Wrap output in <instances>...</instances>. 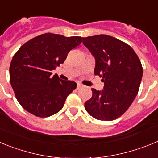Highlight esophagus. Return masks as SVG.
Masks as SVG:
<instances>
[{"label":"esophagus","mask_w":158,"mask_h":158,"mask_svg":"<svg viewBox=\"0 0 158 158\" xmlns=\"http://www.w3.org/2000/svg\"><path fill=\"white\" fill-rule=\"evenodd\" d=\"M81 87H82V85H81V84L77 83V89H81Z\"/></svg>","instance_id":"obj_1"}]
</instances>
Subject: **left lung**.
Masks as SVG:
<instances>
[{
  "mask_svg": "<svg viewBox=\"0 0 158 158\" xmlns=\"http://www.w3.org/2000/svg\"><path fill=\"white\" fill-rule=\"evenodd\" d=\"M96 60L94 73L102 77L104 89H92L85 103L87 112L99 120L111 121L126 112L139 93L142 66L128 44L107 35L82 39Z\"/></svg>",
  "mask_w": 158,
  "mask_h": 158,
  "instance_id": "left-lung-1",
  "label": "left lung"
}]
</instances>
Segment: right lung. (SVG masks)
<instances>
[{"label":"right lung","instance_id":"1","mask_svg":"<svg viewBox=\"0 0 158 158\" xmlns=\"http://www.w3.org/2000/svg\"><path fill=\"white\" fill-rule=\"evenodd\" d=\"M81 37L46 33L25 43L14 54L9 68L10 83L19 104L38 117H49L63 107L67 96L77 88L72 81L51 76L65 62Z\"/></svg>","mask_w":158,"mask_h":158}]
</instances>
